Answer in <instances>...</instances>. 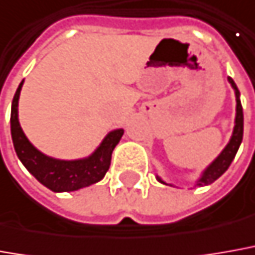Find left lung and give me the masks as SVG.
Masks as SVG:
<instances>
[{
	"label": "left lung",
	"mask_w": 255,
	"mask_h": 255,
	"mask_svg": "<svg viewBox=\"0 0 255 255\" xmlns=\"http://www.w3.org/2000/svg\"><path fill=\"white\" fill-rule=\"evenodd\" d=\"M229 82L233 86V89L236 92V121H235V129H233V135L230 138L229 143L226 145V148L222 150V153L219 156L215 159L212 163L209 164L207 167V170L202 173L201 178L197 181L195 186H208V184H212L216 178H219L222 176L225 171L229 169L232 160L236 156L237 150H239V146L242 143V139H243V107H242V102H240V93H239V89H237L235 81L229 78ZM157 180L160 183L166 184L164 181H162L160 178L157 177Z\"/></svg>",
	"instance_id": "8db88e82"
}]
</instances>
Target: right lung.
I'll use <instances>...</instances> for the list:
<instances>
[{
    "label": "right lung",
    "instance_id": "obj_1",
    "mask_svg": "<svg viewBox=\"0 0 255 255\" xmlns=\"http://www.w3.org/2000/svg\"><path fill=\"white\" fill-rule=\"evenodd\" d=\"M23 81L12 100L11 135L19 160L29 173L54 193L75 191L100 181L110 167L112 153L119 143L124 129H114L106 136L91 156L79 160H60L46 156L37 150L23 134L18 120V100Z\"/></svg>",
    "mask_w": 255,
    "mask_h": 255
}]
</instances>
